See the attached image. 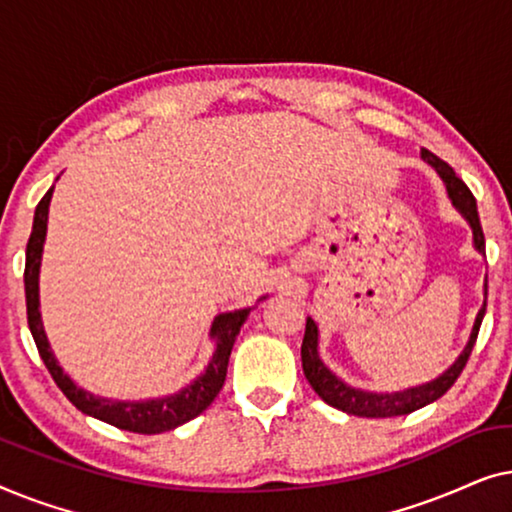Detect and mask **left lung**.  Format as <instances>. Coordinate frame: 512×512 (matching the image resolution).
I'll return each mask as SVG.
<instances>
[{"label": "left lung", "instance_id": "obj_1", "mask_svg": "<svg viewBox=\"0 0 512 512\" xmlns=\"http://www.w3.org/2000/svg\"><path fill=\"white\" fill-rule=\"evenodd\" d=\"M422 160L429 163L433 170L438 172V177L443 179L447 198H450L452 207L464 216L468 226L473 230V247L478 254L485 256V235H482V226H480V216H478V205H475L473 193L468 191V186L461 181L450 165L445 160H440L438 156H433L431 151L422 149ZM487 310V279H485V300H482L480 312L475 314L471 335H468L466 347L461 349V354L454 359V363L447 370H443L436 380L417 384V387H408L403 391H368V389H359L347 384L342 377L333 373L331 368L321 361L319 356V326L314 324L312 317H307L305 321V338H303V347H300V359H303V373L310 382V387L317 391L321 401H326L333 408H338L347 415L354 417H398V415H410L424 405H429L433 401H438L440 396L447 394V389L457 382V377L464 370L468 356L473 352L475 338H478L482 317H485Z\"/></svg>", "mask_w": 512, "mask_h": 512}]
</instances>
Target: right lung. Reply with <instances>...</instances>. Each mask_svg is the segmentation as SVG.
<instances>
[{"mask_svg": "<svg viewBox=\"0 0 512 512\" xmlns=\"http://www.w3.org/2000/svg\"><path fill=\"white\" fill-rule=\"evenodd\" d=\"M53 198V186L48 188V193L41 198L34 212L32 223V235L27 242L25 251V298H27V324H30L32 338L37 342V349L44 359L48 373L55 380V384L62 389L69 401L79 408L83 415H90L95 419H102L111 426H118L123 431L132 433H163L172 431L177 426L191 422L193 417H198L200 412H205L226 382L228 373V359L233 352V345L240 335V328L247 321L249 312L254 307H242V310L223 312L216 314L209 328V338L214 340V354L205 370L195 377L193 382H188L186 387L174 391L170 396H158V398H139V401H116V398H104L97 396L93 391H86L81 384H76L69 377L62 366L55 359L51 342L46 338L44 321H41L39 310V272H41V256H44V242H46V230H48V207H51ZM268 296L258 298V303Z\"/></svg>", "mask_w": 512, "mask_h": 512, "instance_id": "add662e5", "label": "right lung"}]
</instances>
